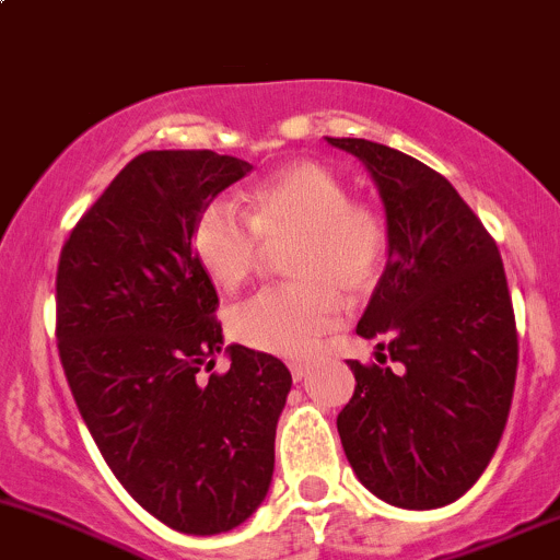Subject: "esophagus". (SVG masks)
Masks as SVG:
<instances>
[{"instance_id": "34e87169", "label": "esophagus", "mask_w": 560, "mask_h": 560, "mask_svg": "<svg viewBox=\"0 0 560 560\" xmlns=\"http://www.w3.org/2000/svg\"><path fill=\"white\" fill-rule=\"evenodd\" d=\"M288 366H291V377L296 380V383H299V380L307 377V372H310V366L302 364V361H291V364H288Z\"/></svg>"}]
</instances>
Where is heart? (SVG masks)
Returning a JSON list of instances; mask_svg holds the SVG:
<instances>
[{
	"label": "heart",
	"mask_w": 560,
	"mask_h": 560,
	"mask_svg": "<svg viewBox=\"0 0 560 560\" xmlns=\"http://www.w3.org/2000/svg\"><path fill=\"white\" fill-rule=\"evenodd\" d=\"M282 269L296 280L264 288L229 313V334L261 353L307 359L323 334L345 318L337 288L366 293L388 261V223L364 199H350L337 172L318 161H296L258 183L245 215L210 205L194 226V250L223 291H234L261 269L267 247H280Z\"/></svg>",
	"instance_id": "heart-1"
}]
</instances>
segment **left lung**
<instances>
[{
	"label": "left lung",
	"instance_id": "8db88e82",
	"mask_svg": "<svg viewBox=\"0 0 560 560\" xmlns=\"http://www.w3.org/2000/svg\"><path fill=\"white\" fill-rule=\"evenodd\" d=\"M326 140L364 161L390 234L355 328L383 353L380 364L348 361L355 390L337 415L339 440L374 495L434 510L475 486L510 418L517 328L504 264L440 172L380 142Z\"/></svg>",
	"mask_w": 560,
	"mask_h": 560
}]
</instances>
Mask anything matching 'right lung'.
I'll list each match as a JSON object with an SVG mask.
<instances>
[{"label":"right lung","instance_id":"right-lung-1","mask_svg":"<svg viewBox=\"0 0 560 560\" xmlns=\"http://www.w3.org/2000/svg\"><path fill=\"white\" fill-rule=\"evenodd\" d=\"M250 164L148 151L74 223L56 272V342L69 390L131 499L196 537L253 515L275 471L291 390L280 359L223 348L218 293L194 250L201 210Z\"/></svg>","mask_w":560,"mask_h":560}]
</instances>
